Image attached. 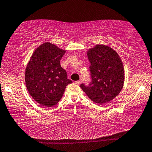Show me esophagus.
Instances as JSON below:
<instances>
[{
  "label": "esophagus",
  "mask_w": 152,
  "mask_h": 152,
  "mask_svg": "<svg viewBox=\"0 0 152 152\" xmlns=\"http://www.w3.org/2000/svg\"><path fill=\"white\" fill-rule=\"evenodd\" d=\"M81 81L80 80H78V81H76L75 82V84H78V85H80V84H81Z\"/></svg>",
  "instance_id": "obj_1"
}]
</instances>
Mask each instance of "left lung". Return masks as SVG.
<instances>
[{"instance_id":"1","label":"left lung","mask_w":152,"mask_h":152,"mask_svg":"<svg viewBox=\"0 0 152 152\" xmlns=\"http://www.w3.org/2000/svg\"><path fill=\"white\" fill-rule=\"evenodd\" d=\"M87 56L92 80L88 86L81 84L80 86L95 103L109 102L123 88L125 72L122 61L116 51L104 45L90 49Z\"/></svg>"}]
</instances>
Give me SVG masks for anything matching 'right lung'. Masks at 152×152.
Returning a JSON list of instances; mask_svg holds the SVG:
<instances>
[{
  "instance_id": "1",
  "label": "right lung",
  "mask_w": 152,
  "mask_h": 152,
  "mask_svg": "<svg viewBox=\"0 0 152 152\" xmlns=\"http://www.w3.org/2000/svg\"><path fill=\"white\" fill-rule=\"evenodd\" d=\"M65 50L49 42L33 52L25 69V84L31 96L38 103L51 107L60 101L66 87L72 81L68 79L60 66Z\"/></svg>"
}]
</instances>
